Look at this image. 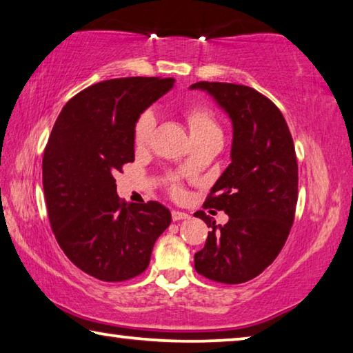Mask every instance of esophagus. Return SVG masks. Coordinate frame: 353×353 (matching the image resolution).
Listing matches in <instances>:
<instances>
[{
	"instance_id": "obj_1",
	"label": "esophagus",
	"mask_w": 353,
	"mask_h": 353,
	"mask_svg": "<svg viewBox=\"0 0 353 353\" xmlns=\"http://www.w3.org/2000/svg\"><path fill=\"white\" fill-rule=\"evenodd\" d=\"M171 217L172 221H185V219H190V214L183 213V211H179V210H172L171 211Z\"/></svg>"
}]
</instances>
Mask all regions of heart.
<instances>
[{"label":"heart","instance_id":"1","mask_svg":"<svg viewBox=\"0 0 353 353\" xmlns=\"http://www.w3.org/2000/svg\"><path fill=\"white\" fill-rule=\"evenodd\" d=\"M185 117H187L191 137H203V136H221V128L217 125L213 112H211L207 106L203 105H190L185 110ZM156 114L151 110L145 111L139 115L134 126V143L139 148L148 145L152 137V132L156 130ZM170 191L172 196H182L183 190L181 188L176 181H171Z\"/></svg>","mask_w":353,"mask_h":353}]
</instances>
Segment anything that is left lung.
I'll list each match as a JSON object with an SVG mask.
<instances>
[{"label":"left lung","instance_id":"1","mask_svg":"<svg viewBox=\"0 0 353 353\" xmlns=\"http://www.w3.org/2000/svg\"><path fill=\"white\" fill-rule=\"evenodd\" d=\"M232 119V163L211 188L203 208L225 211L228 222L196 211L208 232L194 254L199 274L222 284H241L276 259L290 233L298 201V163L284 115L270 99L234 83L199 81Z\"/></svg>","mask_w":353,"mask_h":353}]
</instances>
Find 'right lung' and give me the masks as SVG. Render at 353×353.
Segmentation results:
<instances>
[{
    "label": "right lung",
    "instance_id": "1",
    "mask_svg": "<svg viewBox=\"0 0 353 353\" xmlns=\"http://www.w3.org/2000/svg\"><path fill=\"white\" fill-rule=\"evenodd\" d=\"M174 79L128 77L95 83L63 108L43 156L50 227L63 252L91 276L120 283L143 273L171 223L162 203L121 202L114 176L134 162L139 115Z\"/></svg>",
    "mask_w": 353,
    "mask_h": 353
}]
</instances>
